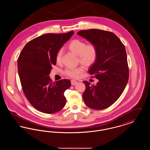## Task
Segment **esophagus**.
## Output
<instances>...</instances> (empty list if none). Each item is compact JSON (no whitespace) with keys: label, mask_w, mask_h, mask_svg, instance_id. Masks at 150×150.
Wrapping results in <instances>:
<instances>
[{"label":"esophagus","mask_w":150,"mask_h":150,"mask_svg":"<svg viewBox=\"0 0 150 150\" xmlns=\"http://www.w3.org/2000/svg\"><path fill=\"white\" fill-rule=\"evenodd\" d=\"M71 85L74 86V85L77 84V81H76L75 80H72L71 81Z\"/></svg>","instance_id":"esophagus-1"}]
</instances>
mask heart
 <instances>
[{
    "instance_id": "b5f03b06",
    "label": "heart",
    "mask_w": 150,
    "mask_h": 150,
    "mask_svg": "<svg viewBox=\"0 0 150 150\" xmlns=\"http://www.w3.org/2000/svg\"><path fill=\"white\" fill-rule=\"evenodd\" d=\"M67 48L72 53L78 56L79 61L84 66H90L95 63L98 58V50L93 43L86 44L80 39L72 40L68 44ZM62 50H58L56 55V61L57 64H61L62 58ZM83 69L80 67L69 68L65 70L64 74L72 78H77L83 72Z\"/></svg>"
}]
</instances>
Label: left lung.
<instances>
[{
	"label": "left lung",
	"instance_id": "left-lung-1",
	"mask_svg": "<svg viewBox=\"0 0 150 150\" xmlns=\"http://www.w3.org/2000/svg\"><path fill=\"white\" fill-rule=\"evenodd\" d=\"M78 35L94 44L98 58L89 70L92 78L98 80L96 85L84 81L83 94L88 107L94 110L107 108L117 100L128 81L129 68L124 45L112 32L99 29L81 30Z\"/></svg>",
	"mask_w": 150,
	"mask_h": 150
}]
</instances>
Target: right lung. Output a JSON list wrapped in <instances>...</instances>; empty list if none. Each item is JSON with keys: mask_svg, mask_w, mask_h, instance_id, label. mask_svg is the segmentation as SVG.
<instances>
[{"mask_svg": "<svg viewBox=\"0 0 150 150\" xmlns=\"http://www.w3.org/2000/svg\"><path fill=\"white\" fill-rule=\"evenodd\" d=\"M74 34L49 33L30 40L18 58V72L23 92L30 104L45 114L61 110L66 104L65 91L71 81L62 79L52 82L50 74L56 65V55Z\"/></svg>", "mask_w": 150, "mask_h": 150, "instance_id": "right-lung-1", "label": "right lung"}]
</instances>
